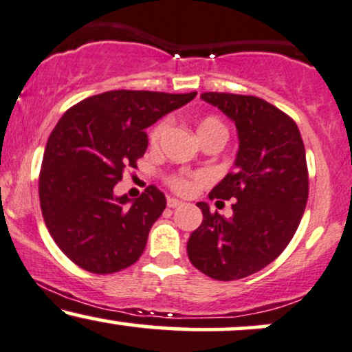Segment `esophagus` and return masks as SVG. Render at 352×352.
<instances>
[{"label":"esophagus","instance_id":"1","mask_svg":"<svg viewBox=\"0 0 352 352\" xmlns=\"http://www.w3.org/2000/svg\"><path fill=\"white\" fill-rule=\"evenodd\" d=\"M179 206H183V202L175 199V197H169V199H168V208L176 209V208H179Z\"/></svg>","mask_w":352,"mask_h":352}]
</instances>
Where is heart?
<instances>
[{"instance_id":"b5f03b06","label":"heart","mask_w":352,"mask_h":352,"mask_svg":"<svg viewBox=\"0 0 352 352\" xmlns=\"http://www.w3.org/2000/svg\"><path fill=\"white\" fill-rule=\"evenodd\" d=\"M169 122L166 118L160 120L155 126L151 128L150 131V144L151 146H156L160 144L161 140H163L164 133L168 131ZM197 133H199V138H206V136L214 135V133H222L227 136V128L224 123L221 122L217 117H204L197 125ZM202 181H204V176L202 175H173L169 177L168 184L173 191L177 194H183V196H188L191 194L194 189L199 186Z\"/></svg>"}]
</instances>
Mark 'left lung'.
Masks as SVG:
<instances>
[{
	"label": "left lung",
	"instance_id": "8db88e82",
	"mask_svg": "<svg viewBox=\"0 0 352 352\" xmlns=\"http://www.w3.org/2000/svg\"><path fill=\"white\" fill-rule=\"evenodd\" d=\"M232 118L239 133L235 169L209 194L234 199L232 216L197 202L202 224L188 242L197 270L221 282L239 280L272 263L298 229L308 201L307 153L290 115L254 95L204 92Z\"/></svg>",
	"mask_w": 352,
	"mask_h": 352
}]
</instances>
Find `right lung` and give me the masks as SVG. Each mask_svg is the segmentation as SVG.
<instances>
[{"mask_svg": "<svg viewBox=\"0 0 352 352\" xmlns=\"http://www.w3.org/2000/svg\"><path fill=\"white\" fill-rule=\"evenodd\" d=\"M196 94L110 90L62 115L45 144L39 201L49 234L76 265L105 275L142 257L166 197L148 186L130 201L113 188L146 151L144 128Z\"/></svg>", "mask_w": 352, "mask_h": 352, "instance_id": "1", "label": "right lung"}]
</instances>
